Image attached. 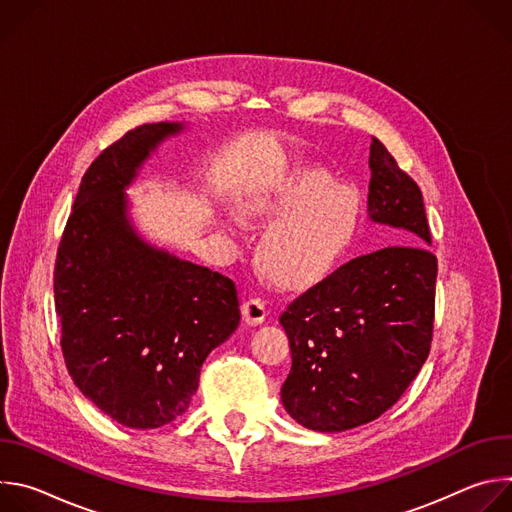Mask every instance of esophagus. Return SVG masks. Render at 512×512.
I'll return each mask as SVG.
<instances>
[{"label": "esophagus", "instance_id": "34e87169", "mask_svg": "<svg viewBox=\"0 0 512 512\" xmlns=\"http://www.w3.org/2000/svg\"><path fill=\"white\" fill-rule=\"evenodd\" d=\"M241 314H243V320L249 324V326H257L261 324L265 318H267V308L261 300H247L243 306H241Z\"/></svg>", "mask_w": 512, "mask_h": 512}]
</instances>
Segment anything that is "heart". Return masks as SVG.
I'll return each instance as SVG.
<instances>
[{
	"instance_id": "b5f03b06",
	"label": "heart",
	"mask_w": 512,
	"mask_h": 512,
	"mask_svg": "<svg viewBox=\"0 0 512 512\" xmlns=\"http://www.w3.org/2000/svg\"><path fill=\"white\" fill-rule=\"evenodd\" d=\"M251 221H274L257 245L261 269L281 285L304 287L324 279L352 247L362 225V196L330 174L298 168L249 196Z\"/></svg>"
}]
</instances>
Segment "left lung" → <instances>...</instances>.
Segmentation results:
<instances>
[{
    "mask_svg": "<svg viewBox=\"0 0 512 512\" xmlns=\"http://www.w3.org/2000/svg\"><path fill=\"white\" fill-rule=\"evenodd\" d=\"M369 216L407 245L350 259L281 314L291 371L285 411L334 433L381 417L421 371L431 348L437 259L423 196L385 145L371 143Z\"/></svg>",
    "mask_w": 512,
    "mask_h": 512,
    "instance_id": "left-lung-1",
    "label": "left lung"
}]
</instances>
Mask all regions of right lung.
<instances>
[{
    "instance_id": "right-lung-1",
    "label": "right lung",
    "mask_w": 512,
    "mask_h": 512,
    "mask_svg": "<svg viewBox=\"0 0 512 512\" xmlns=\"http://www.w3.org/2000/svg\"><path fill=\"white\" fill-rule=\"evenodd\" d=\"M180 123H145L105 148L81 180L54 267L68 375L133 429L180 417L212 348L239 326L233 279L141 241L125 188Z\"/></svg>"
}]
</instances>
